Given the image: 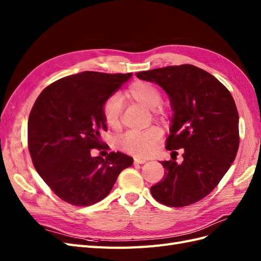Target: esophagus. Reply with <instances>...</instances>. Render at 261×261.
<instances>
[{
	"label": "esophagus",
	"mask_w": 261,
	"mask_h": 261,
	"mask_svg": "<svg viewBox=\"0 0 261 261\" xmlns=\"http://www.w3.org/2000/svg\"><path fill=\"white\" fill-rule=\"evenodd\" d=\"M134 162L137 163V164H143V163L146 162V160L145 159H141V158L135 156V158H134Z\"/></svg>",
	"instance_id": "34e87169"
}]
</instances>
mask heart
Segmentation results:
<instances>
[{
  "mask_svg": "<svg viewBox=\"0 0 261 261\" xmlns=\"http://www.w3.org/2000/svg\"><path fill=\"white\" fill-rule=\"evenodd\" d=\"M127 97L136 101L147 109H151L153 118L164 121L167 111L160 105L162 92L158 87L149 82L137 81L133 83L127 91ZM102 116L105 123L111 128H117L121 125L122 100L118 94H112L102 106ZM161 139V130L156 127H150L144 132H128L124 134L117 143L123 151L136 156H147L152 152L155 144Z\"/></svg>",
  "mask_w": 261,
  "mask_h": 261,
  "instance_id": "heart-1",
  "label": "heart"
}]
</instances>
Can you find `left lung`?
<instances>
[{
    "mask_svg": "<svg viewBox=\"0 0 261 261\" xmlns=\"http://www.w3.org/2000/svg\"><path fill=\"white\" fill-rule=\"evenodd\" d=\"M136 75L162 87L174 111L165 148L175 159L161 162L164 178L151 187L152 197L175 208L201 200L220 183L239 150V112L231 92L215 76L191 64ZM178 148L185 149L180 165L175 161Z\"/></svg>",
    "mask_w": 261,
    "mask_h": 261,
    "instance_id": "left-lung-1",
    "label": "left lung"
}]
</instances>
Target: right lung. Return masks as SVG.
I'll return each mask as SVG.
<instances>
[{
  "label": "right lung",
  "instance_id": "1",
  "mask_svg": "<svg viewBox=\"0 0 261 261\" xmlns=\"http://www.w3.org/2000/svg\"><path fill=\"white\" fill-rule=\"evenodd\" d=\"M133 76L84 72L63 77L39 94L28 118V149L39 175L54 194L74 206H91L109 195L133 158L110 152L91 156L107 130L105 101Z\"/></svg>",
  "mask_w": 261,
  "mask_h": 261
}]
</instances>
